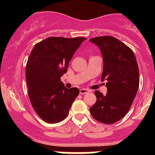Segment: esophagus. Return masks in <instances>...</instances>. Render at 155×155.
I'll return each mask as SVG.
<instances>
[{
    "instance_id": "obj_1",
    "label": "esophagus",
    "mask_w": 155,
    "mask_h": 155,
    "mask_svg": "<svg viewBox=\"0 0 155 155\" xmlns=\"http://www.w3.org/2000/svg\"><path fill=\"white\" fill-rule=\"evenodd\" d=\"M88 92H90V91L87 90V89H85V88H82L80 89V94H85L88 93Z\"/></svg>"
}]
</instances>
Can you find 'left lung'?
Masks as SVG:
<instances>
[{
  "instance_id": "obj_1",
  "label": "left lung",
  "mask_w": 155,
  "mask_h": 155,
  "mask_svg": "<svg viewBox=\"0 0 155 155\" xmlns=\"http://www.w3.org/2000/svg\"><path fill=\"white\" fill-rule=\"evenodd\" d=\"M98 46L104 61L101 81H107V93L95 91L97 101L90 112L104 124H113L129 111L140 84L139 68L134 53L119 40L110 36L89 40Z\"/></svg>"
}]
</instances>
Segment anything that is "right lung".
Listing matches in <instances>:
<instances>
[{
    "label": "right lung",
    "mask_w": 155,
    "mask_h": 155,
    "mask_svg": "<svg viewBox=\"0 0 155 155\" xmlns=\"http://www.w3.org/2000/svg\"><path fill=\"white\" fill-rule=\"evenodd\" d=\"M84 37H48L34 46L26 65L25 76L31 105L46 123L67 118L79 90L67 88L61 77Z\"/></svg>",
    "instance_id": "obj_1"
}]
</instances>
